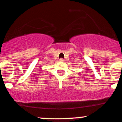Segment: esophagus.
I'll list each match as a JSON object with an SVG mask.
<instances>
[{
  "mask_svg": "<svg viewBox=\"0 0 122 122\" xmlns=\"http://www.w3.org/2000/svg\"><path fill=\"white\" fill-rule=\"evenodd\" d=\"M60 61H61V62H63V61H64V59H62V58H61L60 60Z\"/></svg>",
  "mask_w": 122,
  "mask_h": 122,
  "instance_id": "34e87169",
  "label": "esophagus"
}]
</instances>
